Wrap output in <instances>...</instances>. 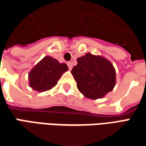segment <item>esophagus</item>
Returning a JSON list of instances; mask_svg holds the SVG:
<instances>
[{"instance_id":"esophagus-1","label":"esophagus","mask_w":146,"mask_h":146,"mask_svg":"<svg viewBox=\"0 0 146 146\" xmlns=\"http://www.w3.org/2000/svg\"><path fill=\"white\" fill-rule=\"evenodd\" d=\"M67 66H68L69 70H71V69H72V63H71V62H67Z\"/></svg>"}]
</instances>
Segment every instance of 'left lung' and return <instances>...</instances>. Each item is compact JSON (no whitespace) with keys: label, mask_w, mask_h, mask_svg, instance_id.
<instances>
[{"label":"left lung","mask_w":146,"mask_h":146,"mask_svg":"<svg viewBox=\"0 0 146 146\" xmlns=\"http://www.w3.org/2000/svg\"><path fill=\"white\" fill-rule=\"evenodd\" d=\"M71 70L77 87L88 98L104 97L115 86V70L112 63L102 56L87 53L77 60Z\"/></svg>","instance_id":"1"}]
</instances>
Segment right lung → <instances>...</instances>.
Returning a JSON list of instances; mask_svg holds the SVG:
<instances>
[{"label":"right lung","mask_w":146,"mask_h":146,"mask_svg":"<svg viewBox=\"0 0 146 146\" xmlns=\"http://www.w3.org/2000/svg\"><path fill=\"white\" fill-rule=\"evenodd\" d=\"M67 70L66 63H60L52 57L45 56L29 72V86L40 92L50 90Z\"/></svg>","instance_id":"add662e5"}]
</instances>
